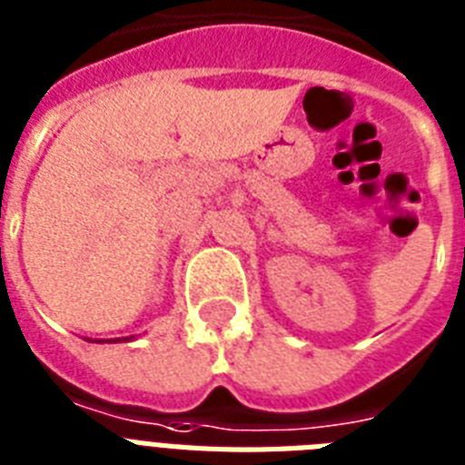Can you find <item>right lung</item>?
Segmentation results:
<instances>
[{
	"label": "right lung",
	"mask_w": 465,
	"mask_h": 465,
	"mask_svg": "<svg viewBox=\"0 0 465 465\" xmlns=\"http://www.w3.org/2000/svg\"><path fill=\"white\" fill-rule=\"evenodd\" d=\"M128 339H131V337H126V339H109V341H128Z\"/></svg>",
	"instance_id": "right-lung-1"
}]
</instances>
